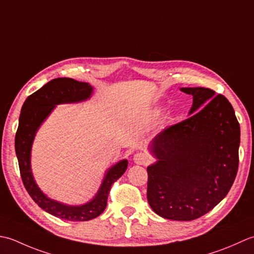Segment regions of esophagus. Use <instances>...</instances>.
Segmentation results:
<instances>
[{"instance_id": "34e87169", "label": "esophagus", "mask_w": 254, "mask_h": 254, "mask_svg": "<svg viewBox=\"0 0 254 254\" xmlns=\"http://www.w3.org/2000/svg\"><path fill=\"white\" fill-rule=\"evenodd\" d=\"M133 161H134V163H136V164L143 165V164H147L150 161V158H149V156H147L146 153L137 152L133 156Z\"/></svg>"}]
</instances>
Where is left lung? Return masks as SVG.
Listing matches in <instances>:
<instances>
[{
    "mask_svg": "<svg viewBox=\"0 0 254 254\" xmlns=\"http://www.w3.org/2000/svg\"><path fill=\"white\" fill-rule=\"evenodd\" d=\"M193 96L190 117L152 139L157 162L147 168L149 205L171 220H194L219 204L239 165L240 126L227 98L205 87H182Z\"/></svg>",
    "mask_w": 254,
    "mask_h": 254,
    "instance_id": "left-lung-1",
    "label": "left lung"
}]
</instances>
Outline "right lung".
I'll return each mask as SVG.
<instances>
[{"label": "right lung", "mask_w": 254, "mask_h": 254, "mask_svg": "<svg viewBox=\"0 0 254 254\" xmlns=\"http://www.w3.org/2000/svg\"><path fill=\"white\" fill-rule=\"evenodd\" d=\"M92 93L93 87L85 82L75 81L70 77L51 80L26 98L15 134V151L26 190L40 208L64 220L86 221L100 216L106 208L107 197L113 183L125 173L128 165L127 160H122L108 169L96 195L86 204L79 206L62 204L49 198L36 184L30 167V152L38 128L54 111L56 105L86 101L91 97Z\"/></svg>", "instance_id": "right-lung-1"}]
</instances>
